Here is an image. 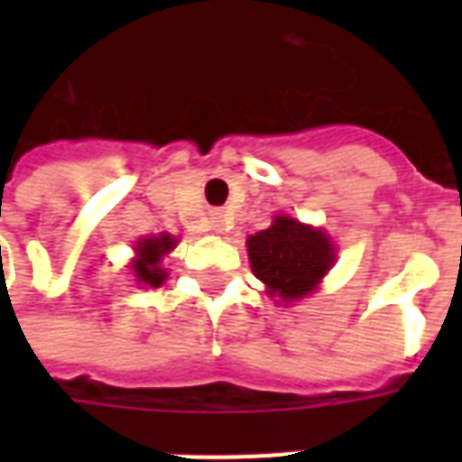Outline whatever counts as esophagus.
<instances>
[{"label":"esophagus","instance_id":"obj_1","mask_svg":"<svg viewBox=\"0 0 462 462\" xmlns=\"http://www.w3.org/2000/svg\"><path fill=\"white\" fill-rule=\"evenodd\" d=\"M210 230L223 232V216H220V213H216V216L210 217Z\"/></svg>","mask_w":462,"mask_h":462}]
</instances>
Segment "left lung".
<instances>
[{"mask_svg": "<svg viewBox=\"0 0 462 462\" xmlns=\"http://www.w3.org/2000/svg\"><path fill=\"white\" fill-rule=\"evenodd\" d=\"M254 275L278 302H297L314 292L336 261V249L323 230L290 216H275L268 230L246 239Z\"/></svg>", "mask_w": 462, "mask_h": 462, "instance_id": "1", "label": "left lung"}]
</instances>
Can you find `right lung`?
<instances>
[{
  "label": "right lung",
  "mask_w": 462,
  "mask_h": 462,
  "mask_svg": "<svg viewBox=\"0 0 462 462\" xmlns=\"http://www.w3.org/2000/svg\"><path fill=\"white\" fill-rule=\"evenodd\" d=\"M177 246V239L170 235H160V237H146L136 245V259L132 263V271L136 275L139 285H151L160 288L167 281V271L160 268V261L165 254H170Z\"/></svg>",
  "instance_id": "right-lung-1"
}]
</instances>
